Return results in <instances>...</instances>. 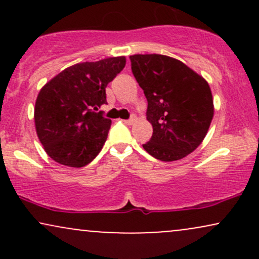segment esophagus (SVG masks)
Returning <instances> with one entry per match:
<instances>
[{
  "instance_id": "34e87169",
  "label": "esophagus",
  "mask_w": 259,
  "mask_h": 259,
  "mask_svg": "<svg viewBox=\"0 0 259 259\" xmlns=\"http://www.w3.org/2000/svg\"><path fill=\"white\" fill-rule=\"evenodd\" d=\"M135 121H136V117H133V118H130V119L124 120V123H125L126 125H133V124L135 123Z\"/></svg>"
}]
</instances>
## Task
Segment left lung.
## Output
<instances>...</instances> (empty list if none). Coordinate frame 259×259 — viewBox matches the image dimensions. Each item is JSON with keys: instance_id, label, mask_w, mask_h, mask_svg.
Returning <instances> with one entry per match:
<instances>
[{"instance_id": "obj_1", "label": "left lung", "mask_w": 259, "mask_h": 259, "mask_svg": "<svg viewBox=\"0 0 259 259\" xmlns=\"http://www.w3.org/2000/svg\"><path fill=\"white\" fill-rule=\"evenodd\" d=\"M132 70L147 99L152 138L144 146L163 162L179 160L206 138L214 114L207 80L179 59L164 55H133Z\"/></svg>"}]
</instances>
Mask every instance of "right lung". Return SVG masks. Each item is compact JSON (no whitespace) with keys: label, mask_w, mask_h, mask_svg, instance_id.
I'll list each match as a JSON object with an SVG mask.
<instances>
[{"label":"right lung","mask_w":259,"mask_h":259,"mask_svg":"<svg viewBox=\"0 0 259 259\" xmlns=\"http://www.w3.org/2000/svg\"><path fill=\"white\" fill-rule=\"evenodd\" d=\"M125 63L124 56L82 62L42 86L35 102V129L55 162L81 168L100 153L112 120L96 111L107 103V85Z\"/></svg>","instance_id":"add662e5"}]
</instances>
